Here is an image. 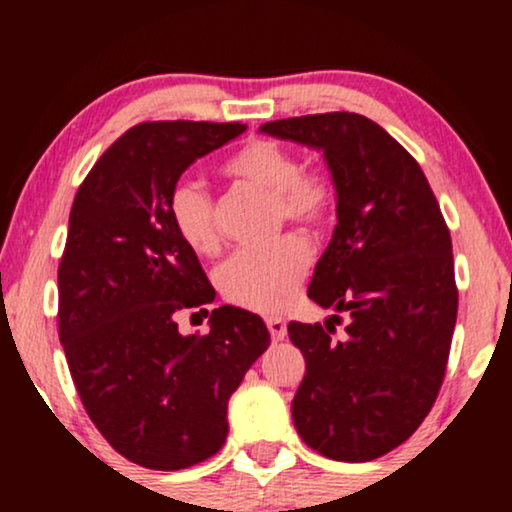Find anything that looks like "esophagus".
<instances>
[{
  "mask_svg": "<svg viewBox=\"0 0 512 512\" xmlns=\"http://www.w3.org/2000/svg\"><path fill=\"white\" fill-rule=\"evenodd\" d=\"M267 330L272 334L274 342H281V339L286 337V320H281V317H267Z\"/></svg>",
  "mask_w": 512,
  "mask_h": 512,
  "instance_id": "34e87169",
  "label": "esophagus"
}]
</instances>
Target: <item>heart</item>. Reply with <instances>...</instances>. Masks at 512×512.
<instances>
[{
	"label": "heart",
	"instance_id": "1",
	"mask_svg": "<svg viewBox=\"0 0 512 512\" xmlns=\"http://www.w3.org/2000/svg\"><path fill=\"white\" fill-rule=\"evenodd\" d=\"M221 170L228 178L272 192L274 219L320 226L334 207V182L322 170H305L289 146L274 139H250L226 156ZM168 214L182 243L197 255L219 250L214 199L195 182H180L168 199ZM310 245L296 233L269 245L240 248L221 264L216 284L228 303L255 313H279L298 296L310 269Z\"/></svg>",
	"mask_w": 512,
	"mask_h": 512
}]
</instances>
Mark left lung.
Here are the masks:
<instances>
[{"instance_id": "8db88e82", "label": "left lung", "mask_w": 512, "mask_h": 512, "mask_svg": "<svg viewBox=\"0 0 512 512\" xmlns=\"http://www.w3.org/2000/svg\"><path fill=\"white\" fill-rule=\"evenodd\" d=\"M262 132L320 149L337 187V228L308 296L342 315L289 322L305 358L291 411L305 445L368 462L402 445L436 402L457 320L448 223L416 158L356 113L264 122Z\"/></svg>"}]
</instances>
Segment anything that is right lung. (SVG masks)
<instances>
[{"mask_svg":"<svg viewBox=\"0 0 512 512\" xmlns=\"http://www.w3.org/2000/svg\"><path fill=\"white\" fill-rule=\"evenodd\" d=\"M243 132L240 122L134 125L74 197L57 269L60 342L88 419L142 467L173 472L216 455L228 397L272 342L262 317L233 305L211 310L204 337H182L175 322L216 293L170 223V192Z\"/></svg>","mask_w":512,"mask_h":512,"instance_id":"right-lung-1","label":"right lung"}]
</instances>
